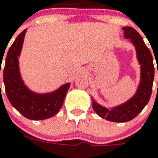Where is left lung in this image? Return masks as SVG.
<instances>
[{"instance_id": "left-lung-1", "label": "left lung", "mask_w": 158, "mask_h": 158, "mask_svg": "<svg viewBox=\"0 0 158 158\" xmlns=\"http://www.w3.org/2000/svg\"><path fill=\"white\" fill-rule=\"evenodd\" d=\"M125 38H130L136 49L137 59L140 64V83L134 96L125 103L107 109L93 99V108L100 117L112 122H127L139 114L149 102L154 79V65L151 52L145 45L140 34L132 27H124ZM156 59V57H155ZM158 74V69H157Z\"/></svg>"}]
</instances>
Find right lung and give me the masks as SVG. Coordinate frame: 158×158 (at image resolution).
<instances>
[{"label": "right lung", "instance_id": "1", "mask_svg": "<svg viewBox=\"0 0 158 158\" xmlns=\"http://www.w3.org/2000/svg\"><path fill=\"white\" fill-rule=\"evenodd\" d=\"M26 31L19 34L6 55L3 80L9 101L24 117L30 120H45L52 117L61 108L70 84H63L48 94H36L27 88L21 78L19 57L20 56ZM1 71V69H0Z\"/></svg>", "mask_w": 158, "mask_h": 158}]
</instances>
